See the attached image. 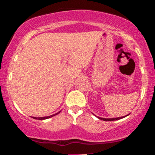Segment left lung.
<instances>
[{
	"label": "left lung",
	"mask_w": 155,
	"mask_h": 155,
	"mask_svg": "<svg viewBox=\"0 0 155 155\" xmlns=\"http://www.w3.org/2000/svg\"><path fill=\"white\" fill-rule=\"evenodd\" d=\"M130 114H128V115H127L126 116H127V115H129ZM126 116H123V117H118V118H101V117H98V116H97V117L98 118H99V119H101V120H103V121H116V120H119V119H121V118H124V117H126Z\"/></svg>",
	"instance_id": "obj_1"
}]
</instances>
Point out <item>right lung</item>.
Wrapping results in <instances>:
<instances>
[{
	"label": "right lung",
	"mask_w": 155,
	"mask_h": 155,
	"mask_svg": "<svg viewBox=\"0 0 155 155\" xmlns=\"http://www.w3.org/2000/svg\"><path fill=\"white\" fill-rule=\"evenodd\" d=\"M60 112H61V111H60V112H57V113L54 114V115H49V116H46V117H37H37H32V118H34V119H37V120H45V119H47V118H51V117H53V116H54V115H58V114L60 113Z\"/></svg>",
	"instance_id": "1"
}]
</instances>
